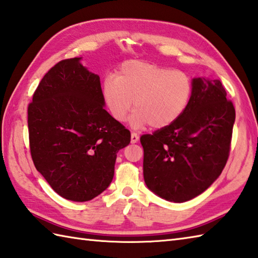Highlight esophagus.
I'll list each match as a JSON object with an SVG mask.
<instances>
[{"instance_id":"esophagus-1","label":"esophagus","mask_w":258,"mask_h":258,"mask_svg":"<svg viewBox=\"0 0 258 258\" xmlns=\"http://www.w3.org/2000/svg\"><path fill=\"white\" fill-rule=\"evenodd\" d=\"M138 141H139V135L133 132L132 134H131V143L134 144V143L138 142Z\"/></svg>"}]
</instances>
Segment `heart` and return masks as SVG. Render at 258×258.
Wrapping results in <instances>:
<instances>
[{"label": "heart", "instance_id": "1", "mask_svg": "<svg viewBox=\"0 0 258 258\" xmlns=\"http://www.w3.org/2000/svg\"><path fill=\"white\" fill-rule=\"evenodd\" d=\"M192 93V80L185 73L144 61L123 63L116 78L107 77L103 84L105 103L115 120L123 122L134 106V127L173 124L188 108Z\"/></svg>", "mask_w": 258, "mask_h": 258}]
</instances>
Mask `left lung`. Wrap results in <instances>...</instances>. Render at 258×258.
<instances>
[{
	"label": "left lung",
	"mask_w": 258,
	"mask_h": 258,
	"mask_svg": "<svg viewBox=\"0 0 258 258\" xmlns=\"http://www.w3.org/2000/svg\"><path fill=\"white\" fill-rule=\"evenodd\" d=\"M181 117L141 136L143 174L161 198L184 203L203 194L223 172L230 152L235 107L220 80L195 78Z\"/></svg>",
	"instance_id": "obj_1"
}]
</instances>
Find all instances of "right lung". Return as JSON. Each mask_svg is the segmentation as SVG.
<instances>
[{
  "mask_svg": "<svg viewBox=\"0 0 258 258\" xmlns=\"http://www.w3.org/2000/svg\"><path fill=\"white\" fill-rule=\"evenodd\" d=\"M64 59L43 76L28 106L35 169L62 198L84 203L107 189L131 133L103 106L98 75Z\"/></svg>",
  "mask_w": 258,
  "mask_h": 258,
  "instance_id": "1",
  "label": "right lung"
}]
</instances>
